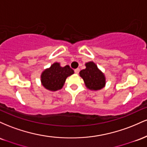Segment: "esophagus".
Listing matches in <instances>:
<instances>
[{"mask_svg": "<svg viewBox=\"0 0 147 147\" xmlns=\"http://www.w3.org/2000/svg\"><path fill=\"white\" fill-rule=\"evenodd\" d=\"M75 72L76 74H78L79 72V68H77L75 70Z\"/></svg>", "mask_w": 147, "mask_h": 147, "instance_id": "obj_1", "label": "esophagus"}]
</instances>
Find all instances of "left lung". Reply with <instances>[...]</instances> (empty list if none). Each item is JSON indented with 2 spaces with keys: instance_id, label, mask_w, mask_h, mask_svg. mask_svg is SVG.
Returning <instances> with one entry per match:
<instances>
[{
  "instance_id": "1",
  "label": "left lung",
  "mask_w": 147,
  "mask_h": 147,
  "mask_svg": "<svg viewBox=\"0 0 147 147\" xmlns=\"http://www.w3.org/2000/svg\"><path fill=\"white\" fill-rule=\"evenodd\" d=\"M86 69L79 72L84 79L86 86L90 90H100L106 84L105 76L99 70L95 63L90 61L86 63Z\"/></svg>"
}]
</instances>
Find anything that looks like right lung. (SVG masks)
Listing matches in <instances>:
<instances>
[{"mask_svg":"<svg viewBox=\"0 0 147 147\" xmlns=\"http://www.w3.org/2000/svg\"><path fill=\"white\" fill-rule=\"evenodd\" d=\"M74 73V70L69 65L61 67L59 63H55L42 72L41 81L45 88L56 91L62 88L65 79Z\"/></svg>","mask_w":147,"mask_h":147,"instance_id":"add662e5","label":"right lung"}]
</instances>
